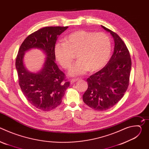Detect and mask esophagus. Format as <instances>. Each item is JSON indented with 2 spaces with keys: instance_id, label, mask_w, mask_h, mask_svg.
<instances>
[{
  "instance_id": "34e87169",
  "label": "esophagus",
  "mask_w": 149,
  "mask_h": 149,
  "mask_svg": "<svg viewBox=\"0 0 149 149\" xmlns=\"http://www.w3.org/2000/svg\"><path fill=\"white\" fill-rule=\"evenodd\" d=\"M78 80V79H70V82H71V84H73L74 82H76Z\"/></svg>"
}]
</instances>
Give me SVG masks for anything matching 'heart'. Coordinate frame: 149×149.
<instances>
[{"mask_svg": "<svg viewBox=\"0 0 149 149\" xmlns=\"http://www.w3.org/2000/svg\"><path fill=\"white\" fill-rule=\"evenodd\" d=\"M111 51L109 36L104 32L79 30L64 39V43H58L54 48L55 56L61 67L69 69L74 61L78 59L70 70L72 76H79L90 71H96L105 65Z\"/></svg>", "mask_w": 149, "mask_h": 149, "instance_id": "b5f03b06", "label": "heart"}]
</instances>
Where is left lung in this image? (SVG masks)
<instances>
[{"label": "left lung", "mask_w": 149, "mask_h": 149, "mask_svg": "<svg viewBox=\"0 0 149 149\" xmlns=\"http://www.w3.org/2000/svg\"><path fill=\"white\" fill-rule=\"evenodd\" d=\"M114 39L113 55L102 69L87 78L88 88L82 95L84 102L97 111L108 110L122 98L128 88L132 68L130 52L115 32L101 26Z\"/></svg>", "instance_id": "left-lung-1"}]
</instances>
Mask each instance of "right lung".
Instances as JSON below:
<instances>
[{"label":"right lung","mask_w":149,"mask_h":149,"mask_svg":"<svg viewBox=\"0 0 149 149\" xmlns=\"http://www.w3.org/2000/svg\"><path fill=\"white\" fill-rule=\"evenodd\" d=\"M68 28H41L28 36L19 48L15 63L19 84L27 100L38 109L48 111L58 107L70 86L65 74L55 63L54 53L58 36ZM31 48L42 49L47 56L43 68L38 73L28 72L23 62L24 52Z\"/></svg>","instance_id":"1"}]
</instances>
